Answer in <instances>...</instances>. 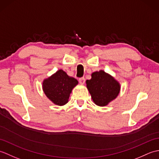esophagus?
Segmentation results:
<instances>
[{
    "mask_svg": "<svg viewBox=\"0 0 159 159\" xmlns=\"http://www.w3.org/2000/svg\"><path fill=\"white\" fill-rule=\"evenodd\" d=\"M79 81L80 84H81V85H84V84H85V78H80V79H79Z\"/></svg>",
    "mask_w": 159,
    "mask_h": 159,
    "instance_id": "34e87169",
    "label": "esophagus"
}]
</instances>
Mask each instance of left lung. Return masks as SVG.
Returning <instances> with one entry per match:
<instances>
[{
    "label": "left lung",
    "mask_w": 159,
    "mask_h": 159,
    "mask_svg": "<svg viewBox=\"0 0 159 159\" xmlns=\"http://www.w3.org/2000/svg\"><path fill=\"white\" fill-rule=\"evenodd\" d=\"M87 88L93 102L99 107L107 106L120 92V83L104 70L92 74V79L86 80Z\"/></svg>",
    "instance_id": "obj_1"
}]
</instances>
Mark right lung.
<instances>
[{
	"mask_svg": "<svg viewBox=\"0 0 159 159\" xmlns=\"http://www.w3.org/2000/svg\"><path fill=\"white\" fill-rule=\"evenodd\" d=\"M79 82L69 76L63 70H57L42 82V89L46 96L58 106H63L68 102L70 93Z\"/></svg>",
	"mask_w": 159,
	"mask_h": 159,
	"instance_id": "obj_1",
	"label": "right lung"
}]
</instances>
